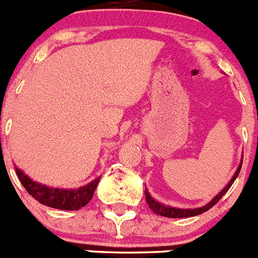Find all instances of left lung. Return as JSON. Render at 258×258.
Instances as JSON below:
<instances>
[{"mask_svg":"<svg viewBox=\"0 0 258 258\" xmlns=\"http://www.w3.org/2000/svg\"><path fill=\"white\" fill-rule=\"evenodd\" d=\"M241 163H243V161H240V164H239L235 174L232 175V178L230 179L229 183L225 186V188H223V190L221 191L218 195H216V197H214L213 199H212L211 202L207 204V206L200 207V208H194V209H181V208H173V207H169V206H164V204H161V203H157L154 198H151V195H150V192L147 191V188H145L146 202H147V204H149L150 209H151L152 212H155L156 214H160V216H164V217L183 218V217H192V216H198V214L204 213V212H207L208 209H211L213 206H216L218 200H220L221 198H222L223 195L227 192V190L231 187V184L234 183V181H235L236 177L239 175V172H240Z\"/></svg>","mask_w":258,"mask_h":258,"instance_id":"obj_1","label":"left lung"}]
</instances>
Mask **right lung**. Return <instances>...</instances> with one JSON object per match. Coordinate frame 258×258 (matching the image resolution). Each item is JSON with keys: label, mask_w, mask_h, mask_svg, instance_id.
Listing matches in <instances>:
<instances>
[{"label": "right lung", "mask_w": 258, "mask_h": 258, "mask_svg": "<svg viewBox=\"0 0 258 258\" xmlns=\"http://www.w3.org/2000/svg\"><path fill=\"white\" fill-rule=\"evenodd\" d=\"M15 172L29 195H32L44 206L61 209V211H79L80 208L85 207L92 200L93 194L101 179V177H98L97 179L77 190H63V188H52L46 184L37 183L18 168H15Z\"/></svg>", "instance_id": "add662e5"}]
</instances>
